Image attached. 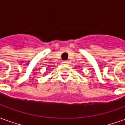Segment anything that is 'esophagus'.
I'll use <instances>...</instances> for the list:
<instances>
[{
	"instance_id": "1",
	"label": "esophagus",
	"mask_w": 125,
	"mask_h": 125,
	"mask_svg": "<svg viewBox=\"0 0 125 125\" xmlns=\"http://www.w3.org/2000/svg\"><path fill=\"white\" fill-rule=\"evenodd\" d=\"M69 61H62V63L63 64H68L69 63Z\"/></svg>"
}]
</instances>
